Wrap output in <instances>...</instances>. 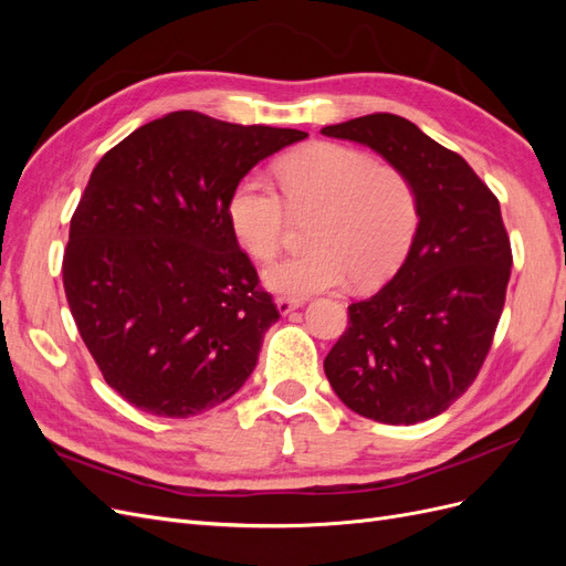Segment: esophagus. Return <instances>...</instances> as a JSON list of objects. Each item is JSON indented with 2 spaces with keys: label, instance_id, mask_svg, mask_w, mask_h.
<instances>
[{
  "label": "esophagus",
  "instance_id": "esophagus-1",
  "mask_svg": "<svg viewBox=\"0 0 566 566\" xmlns=\"http://www.w3.org/2000/svg\"><path fill=\"white\" fill-rule=\"evenodd\" d=\"M300 304H302L300 300H290V297H276V306H279V312H281L283 316H285V314H290V312H295Z\"/></svg>",
  "mask_w": 566,
  "mask_h": 566
}]
</instances>
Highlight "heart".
<instances>
[{
    "label": "heart",
    "instance_id": "b5f03b06",
    "mask_svg": "<svg viewBox=\"0 0 566 566\" xmlns=\"http://www.w3.org/2000/svg\"><path fill=\"white\" fill-rule=\"evenodd\" d=\"M283 196L266 177L248 175L229 198L238 243L269 262L283 245L293 214H312L310 245L271 264L264 281L287 297L333 290L349 276L378 283L399 266L418 229V198L410 181L370 153L342 144H314L285 158L279 169Z\"/></svg>",
    "mask_w": 566,
    "mask_h": 566
}]
</instances>
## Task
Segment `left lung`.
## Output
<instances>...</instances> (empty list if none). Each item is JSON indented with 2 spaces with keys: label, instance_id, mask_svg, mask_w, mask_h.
<instances>
[{
  "label": "left lung",
  "instance_id": "1",
  "mask_svg": "<svg viewBox=\"0 0 566 566\" xmlns=\"http://www.w3.org/2000/svg\"><path fill=\"white\" fill-rule=\"evenodd\" d=\"M321 134L380 153L418 198L403 264L378 293L349 304V328L323 370L358 416L430 420L474 382L499 328L512 266L499 198L458 153L406 117L373 113Z\"/></svg>",
  "mask_w": 566,
  "mask_h": 566
}]
</instances>
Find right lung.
<instances>
[{
	"label": "right lung",
	"mask_w": 566,
	"mask_h": 566,
	"mask_svg": "<svg viewBox=\"0 0 566 566\" xmlns=\"http://www.w3.org/2000/svg\"><path fill=\"white\" fill-rule=\"evenodd\" d=\"M306 132L177 111L98 160L71 219L63 287L104 380L191 418L231 399L279 310L235 241V184Z\"/></svg>",
	"instance_id": "add662e5"
}]
</instances>
